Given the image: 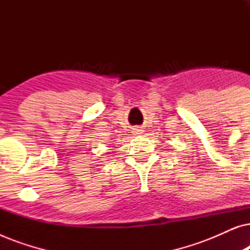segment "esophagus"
Segmentation results:
<instances>
[{"label":"esophagus","instance_id":"1","mask_svg":"<svg viewBox=\"0 0 250 250\" xmlns=\"http://www.w3.org/2000/svg\"><path fill=\"white\" fill-rule=\"evenodd\" d=\"M141 131L142 129H140L139 127H136L135 129H134V132H135V134H140V133H141Z\"/></svg>","mask_w":250,"mask_h":250}]
</instances>
